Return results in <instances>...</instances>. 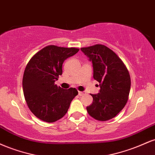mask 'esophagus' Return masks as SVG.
<instances>
[{
	"mask_svg": "<svg viewBox=\"0 0 155 155\" xmlns=\"http://www.w3.org/2000/svg\"><path fill=\"white\" fill-rule=\"evenodd\" d=\"M78 94H79V96H82V95H85V94H86V92H85L79 91V92H78Z\"/></svg>",
	"mask_w": 155,
	"mask_h": 155,
	"instance_id": "esophagus-1",
	"label": "esophagus"
}]
</instances>
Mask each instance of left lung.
Instances as JSON below:
<instances>
[{
    "mask_svg": "<svg viewBox=\"0 0 155 155\" xmlns=\"http://www.w3.org/2000/svg\"><path fill=\"white\" fill-rule=\"evenodd\" d=\"M92 61L93 78L100 83V92L91 94L92 104L87 107L92 117L107 121L116 117L124 107L130 90V76L122 60L102 44L81 48Z\"/></svg>",
    "mask_w": 155,
    "mask_h": 155,
    "instance_id": "1",
    "label": "left lung"
}]
</instances>
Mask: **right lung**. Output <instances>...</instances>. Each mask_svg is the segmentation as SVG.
Masks as SVG:
<instances>
[{
  "label": "right lung",
  "instance_id": "add662e5",
  "mask_svg": "<svg viewBox=\"0 0 155 155\" xmlns=\"http://www.w3.org/2000/svg\"><path fill=\"white\" fill-rule=\"evenodd\" d=\"M79 50L49 45L33 55L27 64L22 79L23 93L30 110L41 120H59L78 95L76 88L64 90L54 81L63 74V62Z\"/></svg>",
  "mask_w": 155,
  "mask_h": 155
}]
</instances>
